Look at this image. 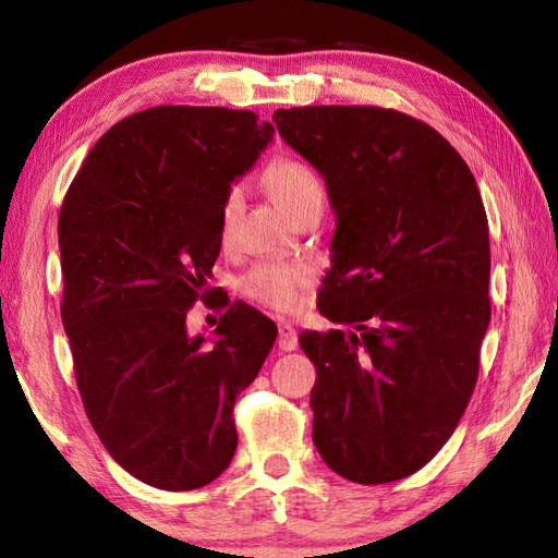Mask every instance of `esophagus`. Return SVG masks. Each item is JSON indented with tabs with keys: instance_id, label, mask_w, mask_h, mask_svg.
Returning a JSON list of instances; mask_svg holds the SVG:
<instances>
[{
	"instance_id": "34e87169",
	"label": "esophagus",
	"mask_w": 558,
	"mask_h": 558,
	"mask_svg": "<svg viewBox=\"0 0 558 558\" xmlns=\"http://www.w3.org/2000/svg\"><path fill=\"white\" fill-rule=\"evenodd\" d=\"M278 349L280 352H292V349H298V329L288 323L278 325Z\"/></svg>"
}]
</instances>
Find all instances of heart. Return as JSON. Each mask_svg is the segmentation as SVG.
I'll return each mask as SVG.
<instances>
[{
	"label": "heart",
	"instance_id": "obj_1",
	"mask_svg": "<svg viewBox=\"0 0 558 558\" xmlns=\"http://www.w3.org/2000/svg\"><path fill=\"white\" fill-rule=\"evenodd\" d=\"M266 179L278 204L290 216L300 214L310 204L325 199L319 177L305 162H298V159H278V162H272L268 167ZM243 202L245 194L241 184L226 189L219 211V231L223 243L231 241L235 221H239L243 211ZM310 280H313V270L302 266V263L266 260L256 263L251 270L243 272L239 280V290L243 298H248L260 307L276 310V313H290L298 305L300 290Z\"/></svg>",
	"mask_w": 558,
	"mask_h": 558
}]
</instances>
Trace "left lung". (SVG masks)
<instances>
[{
    "label": "left lung",
    "mask_w": 558,
    "mask_h": 558,
    "mask_svg": "<svg viewBox=\"0 0 558 558\" xmlns=\"http://www.w3.org/2000/svg\"><path fill=\"white\" fill-rule=\"evenodd\" d=\"M325 177L337 214L317 300L349 329L302 332L317 369L313 440L337 475H413L465 413L489 325V231L456 147L426 122L374 106L272 112Z\"/></svg>",
    "instance_id": "8db88e82"
}]
</instances>
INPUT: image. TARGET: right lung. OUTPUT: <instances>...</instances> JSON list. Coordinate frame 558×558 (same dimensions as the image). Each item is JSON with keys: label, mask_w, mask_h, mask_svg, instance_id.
I'll return each mask as SVG.
<instances>
[{"label": "right lung", "mask_w": 558, "mask_h": 558, "mask_svg": "<svg viewBox=\"0 0 558 558\" xmlns=\"http://www.w3.org/2000/svg\"><path fill=\"white\" fill-rule=\"evenodd\" d=\"M272 132L251 110L147 108L93 145L61 206V319L88 421L120 468L169 493L229 468L235 396L276 342L268 317L229 300L211 342L186 332L226 189Z\"/></svg>", "instance_id": "1"}]
</instances>
